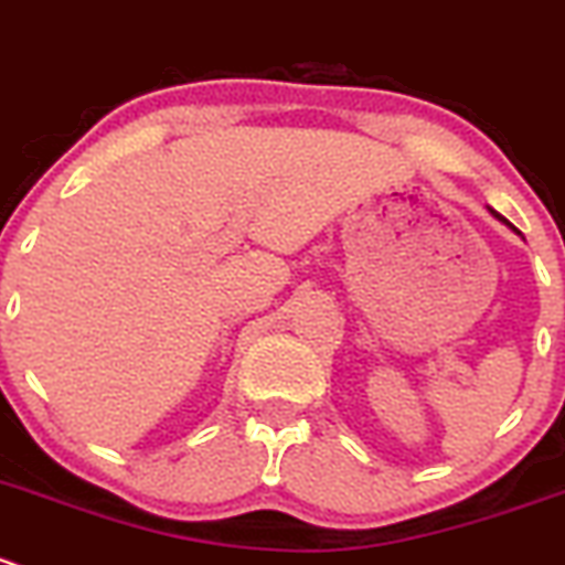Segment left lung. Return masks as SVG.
Instances as JSON below:
<instances>
[{"instance_id":"1","label":"left lung","mask_w":565,"mask_h":565,"mask_svg":"<svg viewBox=\"0 0 565 565\" xmlns=\"http://www.w3.org/2000/svg\"><path fill=\"white\" fill-rule=\"evenodd\" d=\"M489 214H491V216H494V220H500V222H502V225H508V227H511V231H513V233H519V231H516V227H513V225H511V222H508V220H505V216H502V214H497V211H494V209H489Z\"/></svg>"}]
</instances>
